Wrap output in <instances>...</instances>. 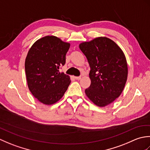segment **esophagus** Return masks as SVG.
<instances>
[{"label":"esophagus","mask_w":150,"mask_h":150,"mask_svg":"<svg viewBox=\"0 0 150 150\" xmlns=\"http://www.w3.org/2000/svg\"><path fill=\"white\" fill-rule=\"evenodd\" d=\"M75 78L76 80H81V76H79V77H75Z\"/></svg>","instance_id":"34e87169"}]
</instances>
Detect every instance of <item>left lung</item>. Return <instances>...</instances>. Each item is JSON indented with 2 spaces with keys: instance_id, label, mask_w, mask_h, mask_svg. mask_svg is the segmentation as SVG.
<instances>
[{
  "instance_id": "left-lung-1",
  "label": "left lung",
  "mask_w": 150,
  "mask_h": 150,
  "mask_svg": "<svg viewBox=\"0 0 150 150\" xmlns=\"http://www.w3.org/2000/svg\"><path fill=\"white\" fill-rule=\"evenodd\" d=\"M90 67V86L87 97L100 107H104L119 97L128 77L126 57L117 44L107 37H97L79 44Z\"/></svg>"
}]
</instances>
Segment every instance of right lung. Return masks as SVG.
<instances>
[{
  "instance_id": "right-lung-1",
  "label": "right lung",
  "mask_w": 150,
  "mask_h": 150,
  "mask_svg": "<svg viewBox=\"0 0 150 150\" xmlns=\"http://www.w3.org/2000/svg\"><path fill=\"white\" fill-rule=\"evenodd\" d=\"M70 44L55 36H46L31 47L25 60L29 90L40 103L55 104L61 98L71 82L59 69L66 63Z\"/></svg>"
}]
</instances>
